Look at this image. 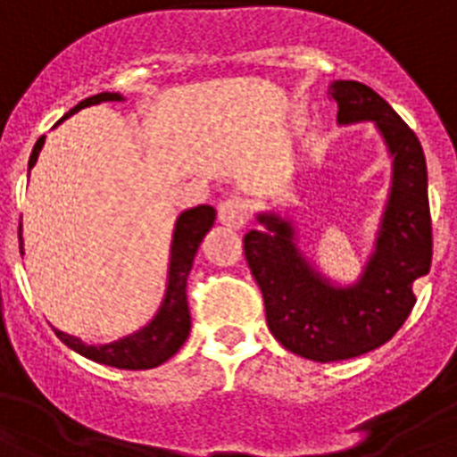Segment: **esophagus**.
Wrapping results in <instances>:
<instances>
[{"instance_id":"34e87169","label":"esophagus","mask_w":457,"mask_h":457,"mask_svg":"<svg viewBox=\"0 0 457 457\" xmlns=\"http://www.w3.org/2000/svg\"><path fill=\"white\" fill-rule=\"evenodd\" d=\"M249 220V204L240 196H231L220 204V221L231 228H242Z\"/></svg>"}]
</instances>
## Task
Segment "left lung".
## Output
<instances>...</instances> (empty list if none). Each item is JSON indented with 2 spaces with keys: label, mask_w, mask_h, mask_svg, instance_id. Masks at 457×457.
Listing matches in <instances>:
<instances>
[{
  "label": "left lung",
  "mask_w": 457,
  "mask_h": 457,
  "mask_svg": "<svg viewBox=\"0 0 457 457\" xmlns=\"http://www.w3.org/2000/svg\"><path fill=\"white\" fill-rule=\"evenodd\" d=\"M338 125L373 123L391 157V187L373 252L353 284H337L300 249L288 212H258L261 231L245 236V256L263 293L270 332L313 361L359 357L389 341L410 316L414 281L430 272L433 226L428 169L417 135L394 107L354 79L329 84Z\"/></svg>",
  "instance_id": "1"
}]
</instances>
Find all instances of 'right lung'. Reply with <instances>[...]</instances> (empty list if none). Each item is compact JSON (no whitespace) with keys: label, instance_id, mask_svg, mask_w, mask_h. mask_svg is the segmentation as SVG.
<instances>
[{"label":"right lung","instance_id":"1","mask_svg":"<svg viewBox=\"0 0 457 457\" xmlns=\"http://www.w3.org/2000/svg\"><path fill=\"white\" fill-rule=\"evenodd\" d=\"M125 100L120 93H98V96H91V98L82 100L75 107L63 116L62 120H66L68 116L79 112L84 107H91V104L100 103H120ZM59 120V123H62ZM56 123V125H59ZM46 144V137H40L36 141L34 151L29 157V171L34 169L36 160H38V153ZM217 217V210L212 205H196V208L183 210L179 217H176V224H173V236H171V253H169V270H167V288H164V297L160 302V309L155 311V316L146 322L144 327H139L137 332L128 334V337H120L116 341L109 343H84L82 338L72 337V334L59 332L54 329V334L62 338V343H66L68 348L75 350L82 357L91 359V361H98L104 366H114V369H125V370H146L155 369V366L164 364L167 359H171L173 354L179 353L180 345L187 341L189 337V306H187V277L189 270H192L194 256H196V249H199L201 240H204L205 233L212 228ZM24 240H22V224H20V253H24Z\"/></svg>","mask_w":457,"mask_h":457}]
</instances>
